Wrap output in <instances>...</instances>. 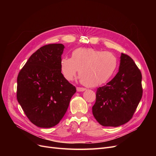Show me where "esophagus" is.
<instances>
[{
    "mask_svg": "<svg viewBox=\"0 0 156 156\" xmlns=\"http://www.w3.org/2000/svg\"><path fill=\"white\" fill-rule=\"evenodd\" d=\"M84 90H86V88H81V87H77V92H83Z\"/></svg>",
    "mask_w": 156,
    "mask_h": 156,
    "instance_id": "1",
    "label": "esophagus"
}]
</instances>
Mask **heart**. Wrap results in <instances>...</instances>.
Wrapping results in <instances>:
<instances>
[{
  "label": "heart",
  "mask_w": 156,
  "mask_h": 156,
  "mask_svg": "<svg viewBox=\"0 0 156 156\" xmlns=\"http://www.w3.org/2000/svg\"><path fill=\"white\" fill-rule=\"evenodd\" d=\"M117 66L114 55L93 48L75 49L71 53V58L64 57L60 62V72L66 80L72 81L79 69L80 79L88 87H96L108 81Z\"/></svg>",
  "instance_id": "heart-1"
}]
</instances>
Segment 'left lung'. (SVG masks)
<instances>
[{
    "mask_svg": "<svg viewBox=\"0 0 156 156\" xmlns=\"http://www.w3.org/2000/svg\"><path fill=\"white\" fill-rule=\"evenodd\" d=\"M142 75L133 60L122 53L119 71L99 87L92 113L103 126L118 127L129 121L143 96Z\"/></svg>",
    "mask_w": 156,
    "mask_h": 156,
    "instance_id": "1",
    "label": "left lung"
}]
</instances>
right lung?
Listing matches in <instances>:
<instances>
[{
	"label": "right lung",
	"mask_w": 156,
	"mask_h": 156,
	"mask_svg": "<svg viewBox=\"0 0 156 156\" xmlns=\"http://www.w3.org/2000/svg\"><path fill=\"white\" fill-rule=\"evenodd\" d=\"M64 49L62 44L41 47L18 74L17 101L28 119L37 127L49 128L58 124L76 92L60 72Z\"/></svg>",
	"instance_id": "add662e5"
}]
</instances>
